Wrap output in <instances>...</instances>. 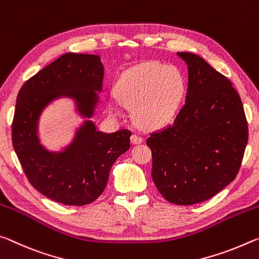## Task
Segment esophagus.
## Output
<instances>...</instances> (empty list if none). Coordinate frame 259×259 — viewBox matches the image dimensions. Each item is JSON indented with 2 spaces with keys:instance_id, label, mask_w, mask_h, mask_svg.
<instances>
[{
  "instance_id": "obj_1",
  "label": "esophagus",
  "mask_w": 259,
  "mask_h": 259,
  "mask_svg": "<svg viewBox=\"0 0 259 259\" xmlns=\"http://www.w3.org/2000/svg\"><path fill=\"white\" fill-rule=\"evenodd\" d=\"M142 138L139 137L137 134H133L132 137H131V142L133 143V145H140V143H142Z\"/></svg>"
}]
</instances>
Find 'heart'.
<instances>
[{"mask_svg": "<svg viewBox=\"0 0 259 259\" xmlns=\"http://www.w3.org/2000/svg\"><path fill=\"white\" fill-rule=\"evenodd\" d=\"M187 90L182 71L175 65L146 62L122 72L116 83L118 101H110L109 112L120 114V103L133 109V118L146 128H159L175 119Z\"/></svg>", "mask_w": 259, "mask_h": 259, "instance_id": "1", "label": "heart"}]
</instances>
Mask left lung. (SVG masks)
I'll list each match as a JSON object with an SVG mask.
<instances>
[{
	"instance_id": "obj_1",
	"label": "left lung",
	"mask_w": 259,
	"mask_h": 259,
	"mask_svg": "<svg viewBox=\"0 0 259 259\" xmlns=\"http://www.w3.org/2000/svg\"><path fill=\"white\" fill-rule=\"evenodd\" d=\"M184 107L172 125L152 132L151 177L165 200L178 205L206 201L235 179L248 143L242 102L232 82L193 53Z\"/></svg>"
}]
</instances>
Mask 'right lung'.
I'll use <instances>...</instances> for the list:
<instances>
[{
  "label": "right lung",
  "mask_w": 259,
  "mask_h": 259,
  "mask_svg": "<svg viewBox=\"0 0 259 259\" xmlns=\"http://www.w3.org/2000/svg\"><path fill=\"white\" fill-rule=\"evenodd\" d=\"M103 77L99 55L67 53L28 79L17 96L12 122L17 157L33 187L62 204L94 202L113 163L130 149V131L104 133L92 120L101 103ZM58 99L71 100L82 121L70 141L56 151L41 142L39 119Z\"/></svg>",
  "instance_id": "1"
}]
</instances>
